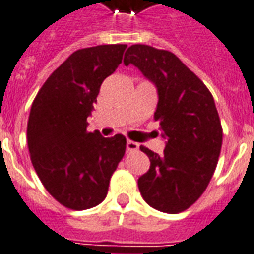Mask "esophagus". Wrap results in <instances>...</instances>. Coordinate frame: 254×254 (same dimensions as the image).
I'll use <instances>...</instances> for the list:
<instances>
[{"label":"esophagus","mask_w":254,"mask_h":254,"mask_svg":"<svg viewBox=\"0 0 254 254\" xmlns=\"http://www.w3.org/2000/svg\"><path fill=\"white\" fill-rule=\"evenodd\" d=\"M137 147H139V144L136 143V142H132V140H127V152H136V150H137Z\"/></svg>","instance_id":"obj_1"}]
</instances>
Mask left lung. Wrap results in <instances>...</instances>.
I'll return each mask as SVG.
<instances>
[{"mask_svg":"<svg viewBox=\"0 0 254 254\" xmlns=\"http://www.w3.org/2000/svg\"><path fill=\"white\" fill-rule=\"evenodd\" d=\"M157 88L154 119L167 140L162 156L142 146L150 169L137 180L149 205L179 214L208 187L222 147V127L212 94L174 53L147 45H132L124 57Z\"/></svg>","mask_w":254,"mask_h":254,"instance_id":"obj_1","label":"left lung"}]
</instances>
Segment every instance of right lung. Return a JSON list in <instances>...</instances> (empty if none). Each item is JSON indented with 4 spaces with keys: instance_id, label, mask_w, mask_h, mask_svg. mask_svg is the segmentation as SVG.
I'll return each mask as SVG.
<instances>
[{
    "instance_id": "add662e5",
    "label": "right lung",
    "mask_w": 254,
    "mask_h": 254,
    "mask_svg": "<svg viewBox=\"0 0 254 254\" xmlns=\"http://www.w3.org/2000/svg\"><path fill=\"white\" fill-rule=\"evenodd\" d=\"M127 45H100L70 55L32 104L28 147L33 169L52 197L70 209L101 204L122 160L127 139L87 132L102 81L122 62Z\"/></svg>"
}]
</instances>
